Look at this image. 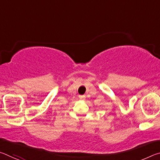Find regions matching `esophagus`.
I'll list each match as a JSON object with an SVG mask.
<instances>
[{"label": "esophagus", "instance_id": "34e87169", "mask_svg": "<svg viewBox=\"0 0 160 160\" xmlns=\"http://www.w3.org/2000/svg\"><path fill=\"white\" fill-rule=\"evenodd\" d=\"M80 99L82 100V101H85V95H79Z\"/></svg>", "mask_w": 160, "mask_h": 160}]
</instances>
